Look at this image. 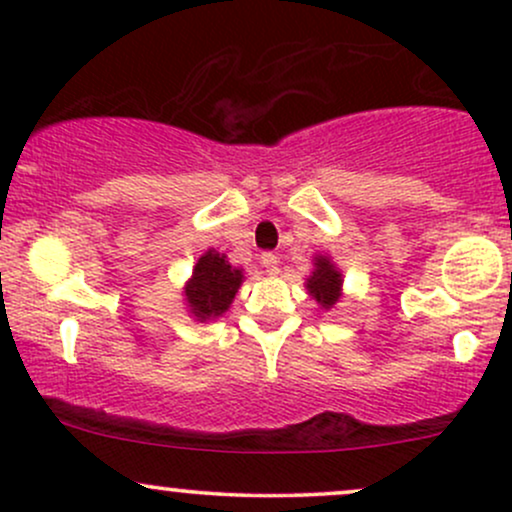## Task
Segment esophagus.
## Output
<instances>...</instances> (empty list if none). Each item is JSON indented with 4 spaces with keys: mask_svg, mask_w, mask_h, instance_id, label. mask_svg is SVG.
I'll return each instance as SVG.
<instances>
[{
    "mask_svg": "<svg viewBox=\"0 0 512 512\" xmlns=\"http://www.w3.org/2000/svg\"><path fill=\"white\" fill-rule=\"evenodd\" d=\"M260 262H262V267L267 269V274H269V276H276V274H279V257L272 255V252H264Z\"/></svg>",
    "mask_w": 512,
    "mask_h": 512,
    "instance_id": "esophagus-1",
    "label": "esophagus"
}]
</instances>
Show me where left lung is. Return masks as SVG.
Wrapping results in <instances>:
<instances>
[{"label":"left lung","mask_w":512,"mask_h":512,"mask_svg":"<svg viewBox=\"0 0 512 512\" xmlns=\"http://www.w3.org/2000/svg\"><path fill=\"white\" fill-rule=\"evenodd\" d=\"M305 286H308V293L322 308H332L339 301V296H342V274L334 267L330 257L317 255L315 269L308 276V281H305Z\"/></svg>","instance_id":"1"}]
</instances>
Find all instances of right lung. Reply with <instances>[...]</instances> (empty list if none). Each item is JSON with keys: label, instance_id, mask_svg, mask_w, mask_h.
<instances>
[{"label": "right lung", "instance_id": "add662e5", "mask_svg": "<svg viewBox=\"0 0 512 512\" xmlns=\"http://www.w3.org/2000/svg\"><path fill=\"white\" fill-rule=\"evenodd\" d=\"M243 279V269L233 267L226 255L216 250L204 252L192 269V279L185 284V301L195 320H216L226 313Z\"/></svg>", "mask_w": 512, "mask_h": 512}]
</instances>
